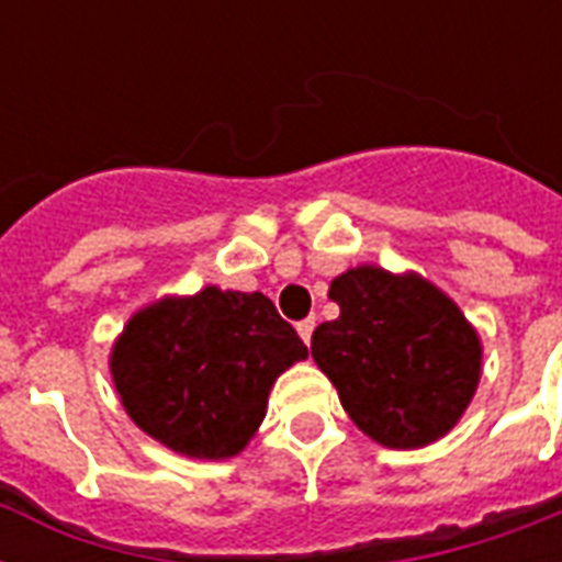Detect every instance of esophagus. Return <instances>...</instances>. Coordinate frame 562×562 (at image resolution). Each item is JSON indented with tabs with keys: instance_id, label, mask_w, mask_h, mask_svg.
I'll return each mask as SVG.
<instances>
[{
	"instance_id": "obj_1",
	"label": "esophagus",
	"mask_w": 562,
	"mask_h": 562,
	"mask_svg": "<svg viewBox=\"0 0 562 562\" xmlns=\"http://www.w3.org/2000/svg\"><path fill=\"white\" fill-rule=\"evenodd\" d=\"M297 333L303 341H312V333H315V317H306V321H300L297 324Z\"/></svg>"
}]
</instances>
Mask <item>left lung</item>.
<instances>
[{"label":"left lung","instance_id":"8db88e82","mask_svg":"<svg viewBox=\"0 0 562 562\" xmlns=\"http://www.w3.org/2000/svg\"><path fill=\"white\" fill-rule=\"evenodd\" d=\"M341 315L312 335V359L356 426L387 449H423L458 426L481 382L479 329L417 271L356 265L329 285Z\"/></svg>","mask_w":562,"mask_h":562}]
</instances>
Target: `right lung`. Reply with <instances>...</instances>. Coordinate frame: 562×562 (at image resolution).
I'll list each match as a JSON object with an SVG mask.
<instances>
[{
  "label": "right lung",
  "mask_w": 562,
  "mask_h": 562,
  "mask_svg": "<svg viewBox=\"0 0 562 562\" xmlns=\"http://www.w3.org/2000/svg\"><path fill=\"white\" fill-rule=\"evenodd\" d=\"M308 356L265 294H166L131 315L110 350L122 408L145 435L198 461L245 452L280 373Z\"/></svg>",
  "instance_id": "obj_1"
}]
</instances>
